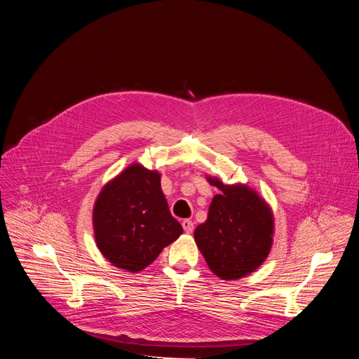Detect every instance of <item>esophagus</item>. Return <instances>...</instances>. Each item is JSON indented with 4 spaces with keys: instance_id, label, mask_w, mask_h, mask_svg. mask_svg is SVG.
I'll use <instances>...</instances> for the list:
<instances>
[{
    "instance_id": "esophagus-1",
    "label": "esophagus",
    "mask_w": 359,
    "mask_h": 359,
    "mask_svg": "<svg viewBox=\"0 0 359 359\" xmlns=\"http://www.w3.org/2000/svg\"><path fill=\"white\" fill-rule=\"evenodd\" d=\"M182 226H183V229H184V231H186V233H191V231H193V229H194L193 222H191V220H189V219H184V220L182 222Z\"/></svg>"
}]
</instances>
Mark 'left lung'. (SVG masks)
I'll return each mask as SVG.
<instances>
[{
	"instance_id": "obj_1",
	"label": "left lung",
	"mask_w": 359,
	"mask_h": 359,
	"mask_svg": "<svg viewBox=\"0 0 359 359\" xmlns=\"http://www.w3.org/2000/svg\"><path fill=\"white\" fill-rule=\"evenodd\" d=\"M208 182L220 190L208 220L194 230L196 244L209 269L223 280H238L257 270L271 250L274 217L269 204L245 184Z\"/></svg>"
}]
</instances>
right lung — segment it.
<instances>
[{
	"label": "right lung",
	"mask_w": 359,
	"mask_h": 359,
	"mask_svg": "<svg viewBox=\"0 0 359 359\" xmlns=\"http://www.w3.org/2000/svg\"><path fill=\"white\" fill-rule=\"evenodd\" d=\"M95 241L115 267L139 273L183 227L170 215L161 173L133 163L107 183L93 206Z\"/></svg>",
	"instance_id": "add662e5"
}]
</instances>
